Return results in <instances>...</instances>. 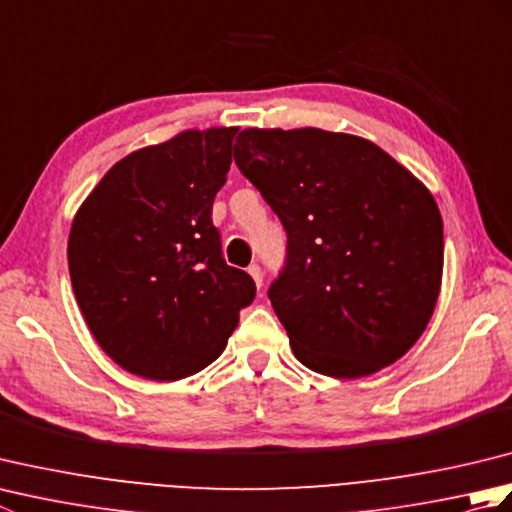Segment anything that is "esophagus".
Returning <instances> with one entry per match:
<instances>
[{"label":"esophagus","instance_id":"esophagus-1","mask_svg":"<svg viewBox=\"0 0 512 512\" xmlns=\"http://www.w3.org/2000/svg\"><path fill=\"white\" fill-rule=\"evenodd\" d=\"M248 275L255 279L257 288H262V284H264V273H262V268H259L257 264H250V266H248Z\"/></svg>","mask_w":512,"mask_h":512}]
</instances>
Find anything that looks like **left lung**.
Here are the masks:
<instances>
[{
  "label": "left lung",
  "instance_id": "8db88e82",
  "mask_svg": "<svg viewBox=\"0 0 512 512\" xmlns=\"http://www.w3.org/2000/svg\"><path fill=\"white\" fill-rule=\"evenodd\" d=\"M233 156L286 228L268 299L299 363L363 378L407 354L442 284L429 189L369 140L317 127L244 129Z\"/></svg>",
  "mask_w": 512,
  "mask_h": 512
}]
</instances>
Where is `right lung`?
<instances>
[{"mask_svg": "<svg viewBox=\"0 0 512 512\" xmlns=\"http://www.w3.org/2000/svg\"><path fill=\"white\" fill-rule=\"evenodd\" d=\"M237 127L187 129L118 160L76 211L68 266L103 352L149 380L211 365L255 299L222 257L211 211Z\"/></svg>", "mask_w": 512, "mask_h": 512, "instance_id": "right-lung-1", "label": "right lung"}]
</instances>
